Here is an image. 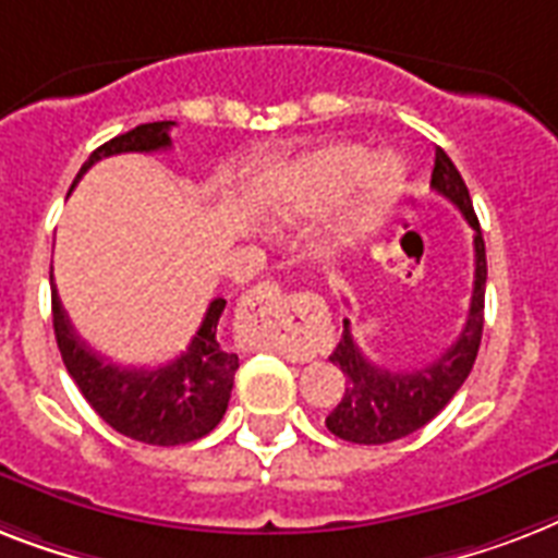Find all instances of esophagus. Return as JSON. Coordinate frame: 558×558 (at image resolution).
<instances>
[{"mask_svg": "<svg viewBox=\"0 0 558 558\" xmlns=\"http://www.w3.org/2000/svg\"><path fill=\"white\" fill-rule=\"evenodd\" d=\"M247 305H251L253 314L258 316V323H262V333H265L267 340L274 342L276 349L291 351L288 349V337L282 331V314L284 305H288V296L276 282H262L256 284L247 296Z\"/></svg>", "mask_w": 558, "mask_h": 558, "instance_id": "1", "label": "esophagus"}]
</instances>
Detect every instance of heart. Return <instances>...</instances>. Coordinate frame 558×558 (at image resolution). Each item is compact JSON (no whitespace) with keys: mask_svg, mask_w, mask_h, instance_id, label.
I'll return each mask as SVG.
<instances>
[{"mask_svg":"<svg viewBox=\"0 0 558 558\" xmlns=\"http://www.w3.org/2000/svg\"><path fill=\"white\" fill-rule=\"evenodd\" d=\"M356 146L331 144L314 149L282 172L270 195L267 213L279 221H296L323 213L350 184L333 225L331 247H351L380 227L400 193V167L389 155L364 160Z\"/></svg>","mask_w":558,"mask_h":558,"instance_id":"b5f03b06","label":"heart"}]
</instances>
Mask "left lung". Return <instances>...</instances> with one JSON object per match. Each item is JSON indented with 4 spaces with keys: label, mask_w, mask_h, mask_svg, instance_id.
I'll list each match as a JSON object with an SVG mask.
<instances>
[{
    "label": "left lung",
    "mask_w": 558,
    "mask_h": 558,
    "mask_svg": "<svg viewBox=\"0 0 558 558\" xmlns=\"http://www.w3.org/2000/svg\"><path fill=\"white\" fill-rule=\"evenodd\" d=\"M432 190L456 204L475 230V282L466 325L458 340L449 345L438 360L409 368V372H389L374 365L363 349L351 337V323L342 319V340L333 349L331 363L345 374V395L337 403L325 426L342 440L351 444H391L412 435L456 398L463 380L470 377L472 363L478 356L481 331H484V288H487V251L475 209H472L470 190L463 184L461 172L449 160L444 149H435V169H432Z\"/></svg>",
    "instance_id": "left-lung-1"
}]
</instances>
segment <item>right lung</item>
I'll list each match as a JSON object with an SVG mask.
<instances>
[{
    "label": "right lung",
    "mask_w": 558,
    "mask_h": 558,
    "mask_svg": "<svg viewBox=\"0 0 558 558\" xmlns=\"http://www.w3.org/2000/svg\"><path fill=\"white\" fill-rule=\"evenodd\" d=\"M172 126H175L172 120H158V123H141L126 135L111 137L109 144L97 146L88 155L74 184L86 169L109 155L169 149ZM225 305L227 300L221 296L209 302L190 349L172 363L158 368H123L109 363L106 356L80 340V333L69 323V314L62 311L57 288L51 284L53 337L71 380L77 383L88 405L111 429L153 447H178L204 438L225 417L235 368H239V356L230 354L218 340V319L225 314Z\"/></svg>",
    "instance_id": "obj_1"
}]
</instances>
